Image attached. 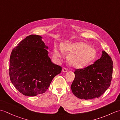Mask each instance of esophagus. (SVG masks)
Masks as SVG:
<instances>
[{
	"label": "esophagus",
	"mask_w": 120,
	"mask_h": 120,
	"mask_svg": "<svg viewBox=\"0 0 120 120\" xmlns=\"http://www.w3.org/2000/svg\"><path fill=\"white\" fill-rule=\"evenodd\" d=\"M68 68H63L62 69V72H68Z\"/></svg>",
	"instance_id": "esophagus-1"
}]
</instances>
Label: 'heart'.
<instances>
[{
	"instance_id": "b5f03b06",
	"label": "heart",
	"mask_w": 120,
	"mask_h": 120,
	"mask_svg": "<svg viewBox=\"0 0 120 120\" xmlns=\"http://www.w3.org/2000/svg\"><path fill=\"white\" fill-rule=\"evenodd\" d=\"M62 48L64 52L70 55L68 61L70 65L76 68L85 67L92 61L96 56L95 48L83 42H67L62 45ZM53 52L56 56L59 57H61L63 52L62 49L57 46H55Z\"/></svg>"
}]
</instances>
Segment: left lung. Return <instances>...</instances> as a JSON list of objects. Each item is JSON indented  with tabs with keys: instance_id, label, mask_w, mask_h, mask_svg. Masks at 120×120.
Here are the masks:
<instances>
[{
	"instance_id": "8db88e82",
	"label": "left lung",
	"mask_w": 120,
	"mask_h": 120,
	"mask_svg": "<svg viewBox=\"0 0 120 120\" xmlns=\"http://www.w3.org/2000/svg\"><path fill=\"white\" fill-rule=\"evenodd\" d=\"M113 62L105 51L100 59L82 69H76L75 77L71 86L75 96L90 99L100 97L110 85L112 76Z\"/></svg>"
}]
</instances>
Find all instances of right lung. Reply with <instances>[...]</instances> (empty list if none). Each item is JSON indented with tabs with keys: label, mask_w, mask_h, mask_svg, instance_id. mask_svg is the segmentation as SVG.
<instances>
[{
	"label": "right lung",
	"mask_w": 120,
	"mask_h": 120,
	"mask_svg": "<svg viewBox=\"0 0 120 120\" xmlns=\"http://www.w3.org/2000/svg\"><path fill=\"white\" fill-rule=\"evenodd\" d=\"M42 37H27L12 50L10 57L9 75L15 88L25 96L45 93L53 78L61 72L53 63Z\"/></svg>",
	"instance_id": "obj_1"
}]
</instances>
